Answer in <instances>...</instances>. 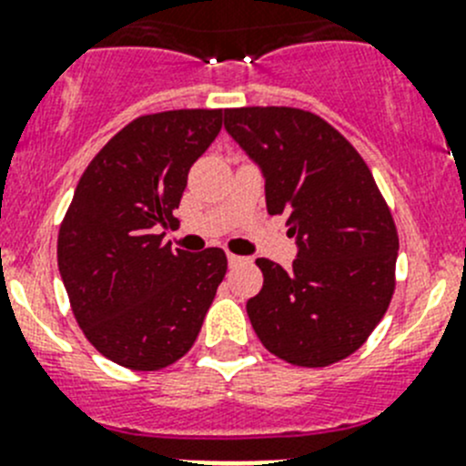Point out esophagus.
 Here are the masks:
<instances>
[{
    "label": "esophagus",
    "mask_w": 466,
    "mask_h": 466,
    "mask_svg": "<svg viewBox=\"0 0 466 466\" xmlns=\"http://www.w3.org/2000/svg\"><path fill=\"white\" fill-rule=\"evenodd\" d=\"M228 262H229V267H237V264H243V262H246V259L238 258V255L229 253V255H228Z\"/></svg>",
    "instance_id": "esophagus-1"
}]
</instances>
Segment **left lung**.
Masks as SVG:
<instances>
[{
  "instance_id": "1",
  "label": "left lung",
  "mask_w": 466,
  "mask_h": 466,
  "mask_svg": "<svg viewBox=\"0 0 466 466\" xmlns=\"http://www.w3.org/2000/svg\"><path fill=\"white\" fill-rule=\"evenodd\" d=\"M225 128L262 167L268 213H285L299 243L287 271L258 259L262 292L246 306L255 333L301 368L347 359L395 292L398 229L370 167L345 135L299 107H229Z\"/></svg>"
}]
</instances>
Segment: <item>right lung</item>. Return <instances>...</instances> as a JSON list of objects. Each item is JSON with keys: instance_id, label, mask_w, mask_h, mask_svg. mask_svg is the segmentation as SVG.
Masks as SVG:
<instances>
[{"instance_id": "1", "label": "right lung", "mask_w": 466, "mask_h": 466, "mask_svg": "<svg viewBox=\"0 0 466 466\" xmlns=\"http://www.w3.org/2000/svg\"><path fill=\"white\" fill-rule=\"evenodd\" d=\"M223 126V110L142 115L94 156L59 225L56 264L86 340L128 370L179 360L198 340L228 271L220 248L172 250L188 169Z\"/></svg>"}]
</instances>
